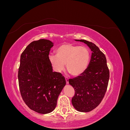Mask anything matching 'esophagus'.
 <instances>
[{
	"mask_svg": "<svg viewBox=\"0 0 130 130\" xmlns=\"http://www.w3.org/2000/svg\"><path fill=\"white\" fill-rule=\"evenodd\" d=\"M65 79H66V84H67V85H68V84H69V80H68V78H67V77H66L65 78Z\"/></svg>",
	"mask_w": 130,
	"mask_h": 130,
	"instance_id": "esophagus-1",
	"label": "esophagus"
}]
</instances>
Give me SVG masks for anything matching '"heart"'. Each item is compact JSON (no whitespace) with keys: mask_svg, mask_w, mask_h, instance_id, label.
Wrapping results in <instances>:
<instances>
[{"mask_svg":"<svg viewBox=\"0 0 130 130\" xmlns=\"http://www.w3.org/2000/svg\"><path fill=\"white\" fill-rule=\"evenodd\" d=\"M56 55L49 56V62L55 72L60 73L66 68L74 76H78L87 69L90 54L85 46L64 43L56 48Z\"/></svg>","mask_w":130,"mask_h":130,"instance_id":"b5f03b06","label":"heart"}]
</instances>
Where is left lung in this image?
I'll return each instance as SVG.
<instances>
[{"mask_svg": "<svg viewBox=\"0 0 130 130\" xmlns=\"http://www.w3.org/2000/svg\"><path fill=\"white\" fill-rule=\"evenodd\" d=\"M75 40L87 45L92 55L86 71L68 81L75 91L72 103L77 111L88 112L95 108L103 99L109 81V70L105 55L95 44L84 40Z\"/></svg>", "mask_w": 130, "mask_h": 130, "instance_id": "1", "label": "left lung"}]
</instances>
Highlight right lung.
Returning <instances> with one entry per match:
<instances>
[{
    "instance_id": "add662e5",
    "label": "right lung",
    "mask_w": 130,
    "mask_h": 130,
    "mask_svg": "<svg viewBox=\"0 0 130 130\" xmlns=\"http://www.w3.org/2000/svg\"><path fill=\"white\" fill-rule=\"evenodd\" d=\"M54 43L41 39L31 42L22 53L18 69V82L26 105L38 113L53 112L58 97L66 84L63 76L53 71L49 54Z\"/></svg>"
}]
</instances>
